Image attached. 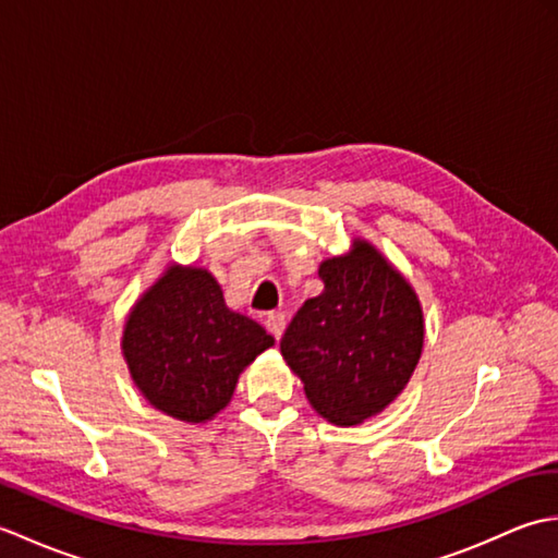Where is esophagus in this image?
I'll return each mask as SVG.
<instances>
[{"instance_id":"34e87169","label":"esophagus","mask_w":558,"mask_h":558,"mask_svg":"<svg viewBox=\"0 0 558 558\" xmlns=\"http://www.w3.org/2000/svg\"><path fill=\"white\" fill-rule=\"evenodd\" d=\"M266 330L268 333L276 338V340H280V336H282V330H286V314H280V312H270L268 316H266Z\"/></svg>"}]
</instances>
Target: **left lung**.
<instances>
[{
    "label": "left lung",
    "instance_id": "1",
    "mask_svg": "<svg viewBox=\"0 0 558 558\" xmlns=\"http://www.w3.org/2000/svg\"><path fill=\"white\" fill-rule=\"evenodd\" d=\"M318 278L322 294L294 314L280 352L312 408L352 426L408 386L424 345L422 306L410 282L364 240L345 256L326 258Z\"/></svg>",
    "mask_w": 558,
    "mask_h": 558
}]
</instances>
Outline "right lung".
Masks as SVG:
<instances>
[{
  "mask_svg": "<svg viewBox=\"0 0 558 558\" xmlns=\"http://www.w3.org/2000/svg\"><path fill=\"white\" fill-rule=\"evenodd\" d=\"M272 342L252 318L228 310L206 268L170 266L134 304L122 352L153 408L198 424L228 405L244 366Z\"/></svg>",
  "mask_w": 558,
  "mask_h": 558,
  "instance_id": "add662e5",
  "label": "right lung"
}]
</instances>
